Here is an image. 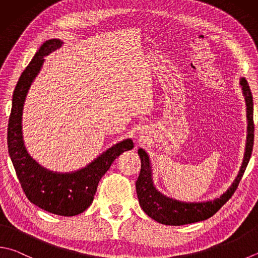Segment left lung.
<instances>
[{"mask_svg": "<svg viewBox=\"0 0 258 258\" xmlns=\"http://www.w3.org/2000/svg\"><path fill=\"white\" fill-rule=\"evenodd\" d=\"M239 84L242 94L245 96L247 106V139L246 148L241 166L238 175L227 191L219 198L206 202H182L175 199L168 198L160 193L155 187L153 182L152 166L147 153L143 148L138 149V155L142 160V168L136 182V189L139 200V205L147 216L159 223L167 226H182L207 220L212 217L219 209L229 200L239 184L245 169L248 165L254 145V120H252V95L247 81L241 77Z\"/></svg>", "mask_w": 258, "mask_h": 258, "instance_id": "8db88e82", "label": "left lung"}]
</instances>
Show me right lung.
I'll list each match as a JSON object with an SVG mask.
<instances>
[{"instance_id": "1", "label": "right lung", "mask_w": 258, "mask_h": 258, "mask_svg": "<svg viewBox=\"0 0 258 258\" xmlns=\"http://www.w3.org/2000/svg\"><path fill=\"white\" fill-rule=\"evenodd\" d=\"M62 45L59 39L43 42L33 59L23 71L13 92L9 118L8 148L17 176L29 201L53 215H80L93 202L101 177L113 160L134 148L131 139L113 145L85 167L71 173L52 172L39 165L28 154L22 136V111L28 91L45 61V57Z\"/></svg>"}]
</instances>
